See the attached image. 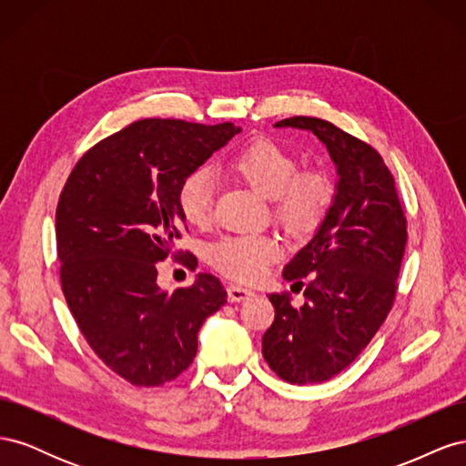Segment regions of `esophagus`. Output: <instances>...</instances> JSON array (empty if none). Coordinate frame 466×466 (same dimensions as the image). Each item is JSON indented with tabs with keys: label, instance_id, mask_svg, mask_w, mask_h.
Masks as SVG:
<instances>
[{
	"label": "esophagus",
	"instance_id": "34e87169",
	"mask_svg": "<svg viewBox=\"0 0 466 466\" xmlns=\"http://www.w3.org/2000/svg\"><path fill=\"white\" fill-rule=\"evenodd\" d=\"M228 298L231 303H238V301H247L250 298H255V291H250L247 288H241V286H235V284H229L228 286Z\"/></svg>",
	"mask_w": 466,
	"mask_h": 466
}]
</instances>
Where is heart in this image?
Returning <instances> with one entry per match:
<instances>
[{
    "label": "heart",
    "mask_w": 466,
    "mask_h": 466,
    "mask_svg": "<svg viewBox=\"0 0 466 466\" xmlns=\"http://www.w3.org/2000/svg\"><path fill=\"white\" fill-rule=\"evenodd\" d=\"M225 168L268 200L274 214L295 233L313 231L327 214L334 187L320 168H299L298 157L274 139L257 137L237 149ZM214 202V175L200 167L178 187L180 214L190 225H206ZM281 245L270 235L223 237L209 247L208 260L218 272L238 281H255L281 257Z\"/></svg>",
    "instance_id": "b5f03b06"
}]
</instances>
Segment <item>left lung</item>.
<instances>
[{"instance_id": "1", "label": "left lung", "mask_w": 466, "mask_h": 466, "mask_svg": "<svg viewBox=\"0 0 466 466\" xmlns=\"http://www.w3.org/2000/svg\"><path fill=\"white\" fill-rule=\"evenodd\" d=\"M276 128L313 132L336 165L334 200L315 237L284 268L305 303L272 293L262 356L291 385L322 383L354 361L385 322L406 247V218L383 157L334 124L293 116Z\"/></svg>"}]
</instances>
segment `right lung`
Returning <instances> with one entry per match:
<instances>
[{
  "label": "right lung",
  "instance_id": "add662e5",
  "mask_svg": "<svg viewBox=\"0 0 466 466\" xmlns=\"http://www.w3.org/2000/svg\"><path fill=\"white\" fill-rule=\"evenodd\" d=\"M238 132L231 122L137 120L83 155L60 194L56 247L67 307L95 354L132 385L159 387L188 370L204 320L228 303L211 274L163 291L157 262L175 255L185 229L182 178Z\"/></svg>",
  "mask_w": 466,
  "mask_h": 466
}]
</instances>
